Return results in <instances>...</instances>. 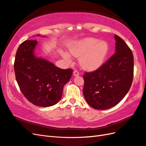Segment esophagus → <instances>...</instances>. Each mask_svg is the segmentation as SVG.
Returning a JSON list of instances; mask_svg holds the SVG:
<instances>
[{
	"mask_svg": "<svg viewBox=\"0 0 146 146\" xmlns=\"http://www.w3.org/2000/svg\"><path fill=\"white\" fill-rule=\"evenodd\" d=\"M73 74H74V76H78V75H79V73H78V72L77 71V70H74Z\"/></svg>",
	"mask_w": 146,
	"mask_h": 146,
	"instance_id": "obj_1",
	"label": "esophagus"
}]
</instances>
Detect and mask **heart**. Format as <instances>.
Wrapping results in <instances>:
<instances>
[{"label":"heart","mask_w":146,"mask_h":146,"mask_svg":"<svg viewBox=\"0 0 146 146\" xmlns=\"http://www.w3.org/2000/svg\"><path fill=\"white\" fill-rule=\"evenodd\" d=\"M69 52L72 56L80 57L79 63L83 69L93 71L100 68L104 63L109 46L107 42L88 37L74 43L69 48ZM61 55L67 61H71V56L68 52H62Z\"/></svg>","instance_id":"b5f03b06"}]
</instances>
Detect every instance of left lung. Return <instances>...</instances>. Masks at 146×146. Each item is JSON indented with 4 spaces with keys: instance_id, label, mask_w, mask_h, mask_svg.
I'll return each mask as SVG.
<instances>
[{
    "instance_id": "left-lung-1",
    "label": "left lung",
    "mask_w": 146,
    "mask_h": 146,
    "mask_svg": "<svg viewBox=\"0 0 146 146\" xmlns=\"http://www.w3.org/2000/svg\"><path fill=\"white\" fill-rule=\"evenodd\" d=\"M115 53L100 68L84 75L83 93L94 109L105 110L117 105L130 88L134 69L131 50L117 35Z\"/></svg>"
}]
</instances>
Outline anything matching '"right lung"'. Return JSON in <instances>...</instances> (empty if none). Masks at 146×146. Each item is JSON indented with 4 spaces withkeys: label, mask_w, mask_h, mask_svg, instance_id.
<instances>
[{
    "label": "right lung",
    "mask_w": 146,
    "mask_h": 146,
    "mask_svg": "<svg viewBox=\"0 0 146 146\" xmlns=\"http://www.w3.org/2000/svg\"><path fill=\"white\" fill-rule=\"evenodd\" d=\"M37 44L36 40H26L18 47L14 63L16 80L22 93L31 103L50 107L61 100L72 69L59 68L52 62L37 57L35 52Z\"/></svg>",
    "instance_id": "right-lung-1"
}]
</instances>
